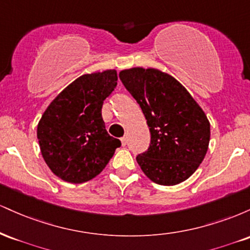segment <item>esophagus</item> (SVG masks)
I'll list each match as a JSON object with an SVG mask.
<instances>
[{
    "label": "esophagus",
    "mask_w": 250,
    "mask_h": 250,
    "mask_svg": "<svg viewBox=\"0 0 250 250\" xmlns=\"http://www.w3.org/2000/svg\"><path fill=\"white\" fill-rule=\"evenodd\" d=\"M121 142H122V146H125V145H127V142H128L127 136H123L122 139H121Z\"/></svg>",
    "instance_id": "obj_1"
}]
</instances>
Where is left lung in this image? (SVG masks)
I'll use <instances>...</instances> for the list:
<instances>
[{
	"mask_svg": "<svg viewBox=\"0 0 250 250\" xmlns=\"http://www.w3.org/2000/svg\"><path fill=\"white\" fill-rule=\"evenodd\" d=\"M120 80L141 107L151 135L148 150L136 156L142 171L161 186L186 181L208 150L205 111L177 80L157 69L122 70Z\"/></svg>",
	"mask_w": 250,
	"mask_h": 250,
	"instance_id": "8db88e82",
	"label": "left lung"
}]
</instances>
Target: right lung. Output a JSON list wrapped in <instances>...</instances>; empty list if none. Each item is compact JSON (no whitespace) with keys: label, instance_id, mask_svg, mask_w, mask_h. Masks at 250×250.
<instances>
[{"label":"right lung","instance_id":"obj_1","mask_svg":"<svg viewBox=\"0 0 250 250\" xmlns=\"http://www.w3.org/2000/svg\"><path fill=\"white\" fill-rule=\"evenodd\" d=\"M116 85V70L82 75L43 113L37 139L45 163L60 179L70 183L94 179L121 146L105 130L101 114Z\"/></svg>","mask_w":250,"mask_h":250}]
</instances>
